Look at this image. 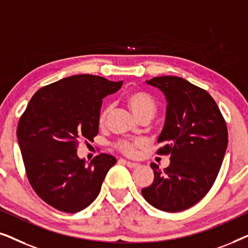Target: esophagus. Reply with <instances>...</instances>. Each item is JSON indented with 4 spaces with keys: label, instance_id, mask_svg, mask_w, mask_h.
I'll return each mask as SVG.
<instances>
[{
    "label": "esophagus",
    "instance_id": "esophagus-1",
    "mask_svg": "<svg viewBox=\"0 0 248 248\" xmlns=\"http://www.w3.org/2000/svg\"><path fill=\"white\" fill-rule=\"evenodd\" d=\"M122 161L124 162L125 165L127 166V167H130V168H137V167H139V164L138 162H132V161H126V160H123V159H122Z\"/></svg>",
    "mask_w": 248,
    "mask_h": 248
}]
</instances>
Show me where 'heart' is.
I'll return each instance as SVG.
<instances>
[{"mask_svg":"<svg viewBox=\"0 0 248 248\" xmlns=\"http://www.w3.org/2000/svg\"><path fill=\"white\" fill-rule=\"evenodd\" d=\"M125 101H126L127 106L130 107V109L133 111V114L138 118H140L144 115H151L154 116L155 110H157V105L154 98H152L148 93H145L143 90L134 89L128 91L126 96H125ZM110 113V108L107 107L101 111L99 116V123L103 124L106 121V118ZM141 144V141L138 140H121L116 143V148L121 152H123L125 155H133L135 152V149Z\"/></svg>","mask_w":248,"mask_h":248,"instance_id":"heart-1","label":"heart"}]
</instances>
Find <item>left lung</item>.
<instances>
[{"label":"left lung","mask_w":248,"mask_h":248,"mask_svg":"<svg viewBox=\"0 0 248 248\" xmlns=\"http://www.w3.org/2000/svg\"><path fill=\"white\" fill-rule=\"evenodd\" d=\"M167 100L166 120L157 151L170 157L167 168L152 162L154 183L142 188L155 209L178 212L191 208L212 187L225 157L228 131L218 105L204 89L183 78L157 77L147 81Z\"/></svg>","instance_id":"left-lung-1"}]
</instances>
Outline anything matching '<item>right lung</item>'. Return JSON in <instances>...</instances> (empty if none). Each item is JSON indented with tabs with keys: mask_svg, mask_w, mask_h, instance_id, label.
<instances>
[{
	"mask_svg": "<svg viewBox=\"0 0 248 248\" xmlns=\"http://www.w3.org/2000/svg\"><path fill=\"white\" fill-rule=\"evenodd\" d=\"M123 81L79 74L43 87L20 117L16 138L27 177L43 201L60 211L76 213L99 194L116 158L100 154L86 164L77 155L81 140H93L103 99Z\"/></svg>",
	"mask_w": 248,
	"mask_h": 248,
	"instance_id": "1",
	"label": "right lung"
}]
</instances>
